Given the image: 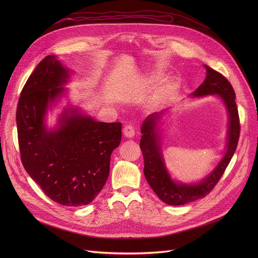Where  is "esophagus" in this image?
<instances>
[{"label":"esophagus","instance_id":"1","mask_svg":"<svg viewBox=\"0 0 258 258\" xmlns=\"http://www.w3.org/2000/svg\"><path fill=\"white\" fill-rule=\"evenodd\" d=\"M123 135L126 138H133L135 136V127L132 124H127L123 128Z\"/></svg>","mask_w":258,"mask_h":258}]
</instances>
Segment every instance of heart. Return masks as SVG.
Instances as JSON below:
<instances>
[{"label":"heart","instance_id":"heart-1","mask_svg":"<svg viewBox=\"0 0 258 258\" xmlns=\"http://www.w3.org/2000/svg\"><path fill=\"white\" fill-rule=\"evenodd\" d=\"M158 79H159V77H158L157 75H155V74L148 75V76L145 78V83H146V84H150V85H153V84L157 83Z\"/></svg>","mask_w":258,"mask_h":258}]
</instances>
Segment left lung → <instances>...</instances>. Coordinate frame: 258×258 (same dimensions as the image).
Here are the masks:
<instances>
[{"mask_svg":"<svg viewBox=\"0 0 258 258\" xmlns=\"http://www.w3.org/2000/svg\"><path fill=\"white\" fill-rule=\"evenodd\" d=\"M205 68L206 78L204 83L190 96L197 98L216 95L225 104L229 119L225 154L208 175L201 182L189 184L171 179L160 145V127L161 120L165 116L164 110L148 115L141 125L140 148L144 158V175L159 199L168 205H185L206 197L220 181L237 146L240 126L235 103V92L225 76L208 66H205Z\"/></svg>","mask_w":258,"mask_h":258,"instance_id":"1","label":"left lung"}]
</instances>
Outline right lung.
<instances>
[{
	"label": "right lung",
	"instance_id": "right-lung-1",
	"mask_svg": "<svg viewBox=\"0 0 258 258\" xmlns=\"http://www.w3.org/2000/svg\"><path fill=\"white\" fill-rule=\"evenodd\" d=\"M69 78L56 56L40 61L22 90L17 125L22 163L31 179L52 201L77 207L90 204L103 188L121 123L98 122L68 105L49 128L47 112L66 95Z\"/></svg>",
	"mask_w": 258,
	"mask_h": 258
}]
</instances>
